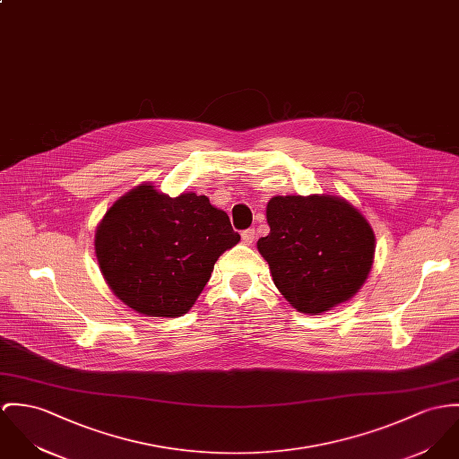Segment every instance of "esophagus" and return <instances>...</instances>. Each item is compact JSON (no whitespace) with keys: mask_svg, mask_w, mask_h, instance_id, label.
I'll return each instance as SVG.
<instances>
[{"mask_svg":"<svg viewBox=\"0 0 459 459\" xmlns=\"http://www.w3.org/2000/svg\"><path fill=\"white\" fill-rule=\"evenodd\" d=\"M254 238H255V231H254V230H246V231H242V242H244L246 246H252Z\"/></svg>","mask_w":459,"mask_h":459,"instance_id":"obj_1","label":"esophagus"}]
</instances>
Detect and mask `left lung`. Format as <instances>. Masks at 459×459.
<instances>
[{
  "label": "left lung",
  "instance_id": "8db88e82",
  "mask_svg": "<svg viewBox=\"0 0 459 459\" xmlns=\"http://www.w3.org/2000/svg\"><path fill=\"white\" fill-rule=\"evenodd\" d=\"M268 237L257 250L277 290L301 314L319 316L349 301L367 282L376 235L351 202L334 195L273 196Z\"/></svg>",
  "mask_w": 459,
  "mask_h": 459
}]
</instances>
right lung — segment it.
I'll return each mask as SVG.
<instances>
[{
	"label": "right lung",
	"mask_w": 459,
	"mask_h": 459,
	"mask_svg": "<svg viewBox=\"0 0 459 459\" xmlns=\"http://www.w3.org/2000/svg\"><path fill=\"white\" fill-rule=\"evenodd\" d=\"M224 210L193 191L175 198L143 182L105 212L94 254L112 292L149 317H180L209 282L213 264L235 247Z\"/></svg>",
	"instance_id": "obj_1"
}]
</instances>
